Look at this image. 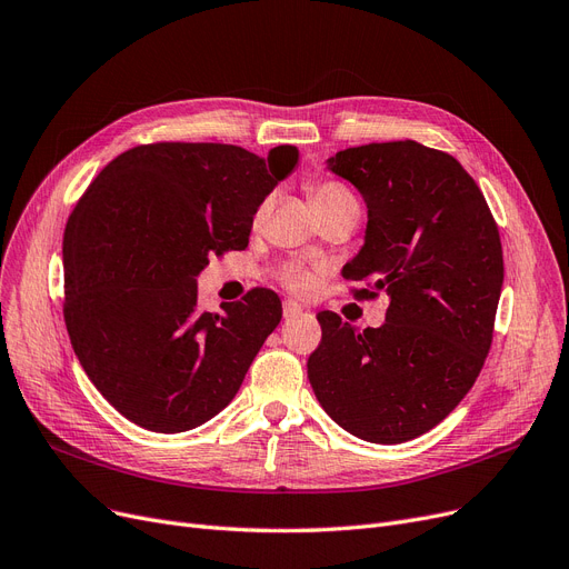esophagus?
Here are the masks:
<instances>
[{"label": "esophagus", "mask_w": 569, "mask_h": 569, "mask_svg": "<svg viewBox=\"0 0 569 569\" xmlns=\"http://www.w3.org/2000/svg\"><path fill=\"white\" fill-rule=\"evenodd\" d=\"M282 315H284V320H287V322H289V320H297V317H301V315H303V308H301L299 303H293V301H284Z\"/></svg>", "instance_id": "1"}]
</instances>
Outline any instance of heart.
Listing matches in <instances>:
<instances>
[{"mask_svg":"<svg viewBox=\"0 0 569 569\" xmlns=\"http://www.w3.org/2000/svg\"><path fill=\"white\" fill-rule=\"evenodd\" d=\"M308 191H310L315 210L320 212L322 219L343 212L348 208H359L357 196L348 187L338 184V181H312ZM270 206H272V193L259 200V206L254 210V223H261L266 219ZM315 280H317V272L301 263H287L280 270V282L293 293H308L315 287Z\"/></svg>","mask_w":569,"mask_h":569,"instance_id":"heart-1","label":"heart"}]
</instances>
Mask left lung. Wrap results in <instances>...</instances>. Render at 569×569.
<instances>
[{"label":"left lung","instance_id":"8db88e82","mask_svg":"<svg viewBox=\"0 0 569 569\" xmlns=\"http://www.w3.org/2000/svg\"><path fill=\"white\" fill-rule=\"evenodd\" d=\"M369 208L367 242L343 268L357 301L390 297L385 325L355 329L317 312L308 357L317 401L350 435L403 443L437 427L479 378L505 280L502 242L471 174L413 140L329 158Z\"/></svg>","mask_w":569,"mask_h":569}]
</instances>
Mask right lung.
Returning <instances> with one entry per match:
<instances>
[{
    "label": "right lung",
    "instance_id": "obj_1",
    "mask_svg": "<svg viewBox=\"0 0 569 569\" xmlns=\"http://www.w3.org/2000/svg\"><path fill=\"white\" fill-rule=\"evenodd\" d=\"M299 151L138 144L90 181L64 226V325L86 376L130 422L161 435L217 416L282 320L278 293L249 289L208 312L196 276L244 249L259 200Z\"/></svg>",
    "mask_w": 569,
    "mask_h": 569
}]
</instances>
